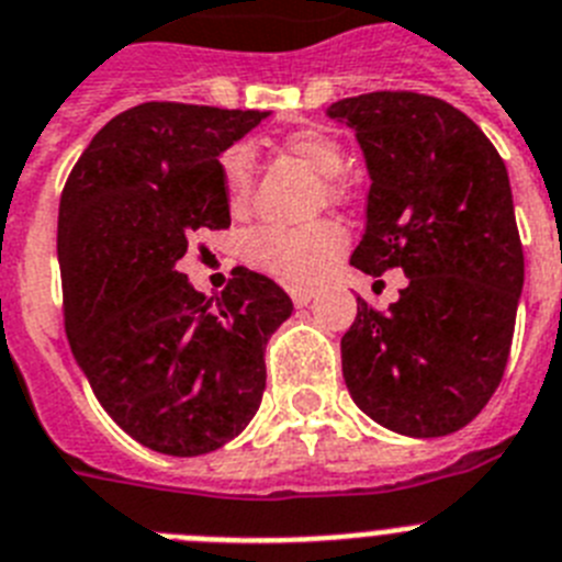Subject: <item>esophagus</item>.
<instances>
[{
	"mask_svg": "<svg viewBox=\"0 0 562 562\" xmlns=\"http://www.w3.org/2000/svg\"><path fill=\"white\" fill-rule=\"evenodd\" d=\"M288 294H291V300H294V305H308L311 300H314V288H300V285H291L288 288Z\"/></svg>",
	"mask_w": 562,
	"mask_h": 562,
	"instance_id": "1",
	"label": "esophagus"
}]
</instances>
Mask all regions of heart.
Instances as JSON below:
<instances>
[{"instance_id":"obj_1","label":"heart","mask_w":562,"mask_h":562,"mask_svg":"<svg viewBox=\"0 0 562 562\" xmlns=\"http://www.w3.org/2000/svg\"><path fill=\"white\" fill-rule=\"evenodd\" d=\"M282 149L294 155L296 160L308 166L311 172L325 178V192L328 198H339V178L345 172V153L339 140L319 126H302L282 138ZM223 189L232 212H243L251 198L254 183V158L248 146H232L221 160ZM341 232L330 223H314L302 228L262 226L254 228L243 240V257L251 266L262 268L277 280L285 282H311L336 260L341 251Z\"/></svg>"}]
</instances>
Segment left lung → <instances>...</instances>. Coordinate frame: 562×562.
I'll return each instance as SVG.
<instances>
[{"instance_id": "1", "label": "left lung", "mask_w": 562, "mask_h": 562, "mask_svg": "<svg viewBox=\"0 0 562 562\" xmlns=\"http://www.w3.org/2000/svg\"><path fill=\"white\" fill-rule=\"evenodd\" d=\"M370 175L353 262L402 268L384 314L359 300L341 336L356 407L409 438L450 436L486 407L509 359L524 248L506 164L461 110L418 92H368L328 106Z\"/></svg>"}]
</instances>
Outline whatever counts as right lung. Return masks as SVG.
Wrapping results in <instances>:
<instances>
[{
    "instance_id": "right-lung-1",
    "label": "right lung",
    "mask_w": 562,
    "mask_h": 562,
    "mask_svg": "<svg viewBox=\"0 0 562 562\" xmlns=\"http://www.w3.org/2000/svg\"><path fill=\"white\" fill-rule=\"evenodd\" d=\"M271 112L140 104L72 166L58 203L67 339L126 436L164 456L221 450L260 409L266 345L294 302L237 268L221 296L178 262L200 228H228L221 155Z\"/></svg>"
}]
</instances>
